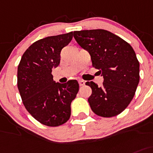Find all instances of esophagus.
Here are the masks:
<instances>
[{"label": "esophagus", "mask_w": 153, "mask_h": 153, "mask_svg": "<svg viewBox=\"0 0 153 153\" xmlns=\"http://www.w3.org/2000/svg\"><path fill=\"white\" fill-rule=\"evenodd\" d=\"M78 83H79L80 86L82 87L85 85V81H83V80H79V81H78Z\"/></svg>", "instance_id": "1"}]
</instances>
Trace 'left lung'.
Returning a JSON list of instances; mask_svg holds the SVG:
<instances>
[{"mask_svg": "<svg viewBox=\"0 0 153 153\" xmlns=\"http://www.w3.org/2000/svg\"><path fill=\"white\" fill-rule=\"evenodd\" d=\"M75 41L91 55L92 65L99 69L103 83L86 82L92 89L88 98L96 115L112 117L126 109L140 81V63L132 47L122 38L103 29L73 32Z\"/></svg>", "mask_w": 153, "mask_h": 153, "instance_id": "left-lung-1", "label": "left lung"}]
</instances>
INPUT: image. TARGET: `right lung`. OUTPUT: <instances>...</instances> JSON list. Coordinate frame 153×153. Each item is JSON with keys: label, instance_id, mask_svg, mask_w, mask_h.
<instances>
[{"label": "right lung", "instance_id": "obj_1", "mask_svg": "<svg viewBox=\"0 0 153 153\" xmlns=\"http://www.w3.org/2000/svg\"><path fill=\"white\" fill-rule=\"evenodd\" d=\"M72 31L38 40L22 55L17 85L25 109L37 121L56 127L69 119L71 102L76 97V80L64 84L53 79L52 70L60 62V52L72 39Z\"/></svg>", "mask_w": 153, "mask_h": 153}]
</instances>
